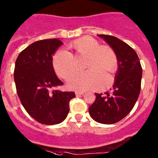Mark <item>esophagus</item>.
<instances>
[{
    "mask_svg": "<svg viewBox=\"0 0 158 158\" xmlns=\"http://www.w3.org/2000/svg\"><path fill=\"white\" fill-rule=\"evenodd\" d=\"M84 94V92H83V91H76V92H75V95L77 96H80V95H83V94Z\"/></svg>",
    "mask_w": 158,
    "mask_h": 158,
    "instance_id": "esophagus-1",
    "label": "esophagus"
}]
</instances>
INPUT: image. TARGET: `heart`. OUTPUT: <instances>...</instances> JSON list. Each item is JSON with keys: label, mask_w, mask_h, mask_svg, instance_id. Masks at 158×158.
Instances as JSON below:
<instances>
[{"label": "heart", "mask_w": 158, "mask_h": 158, "mask_svg": "<svg viewBox=\"0 0 158 158\" xmlns=\"http://www.w3.org/2000/svg\"><path fill=\"white\" fill-rule=\"evenodd\" d=\"M68 48L76 56H86L85 68L88 70L73 74L67 81V86L71 90H84L95 88L98 91H104L113 83L112 78L106 82L102 75L117 71L118 56L112 48L99 46L95 39L90 36H83L72 41ZM52 64L56 74L61 78L67 79L75 70V61L73 55L68 52L60 50L52 57Z\"/></svg>", "instance_id": "obj_1"}]
</instances>
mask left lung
Segmentation results:
<instances>
[{"instance_id": "1", "label": "left lung", "mask_w": 158, "mask_h": 158, "mask_svg": "<svg viewBox=\"0 0 158 158\" xmlns=\"http://www.w3.org/2000/svg\"><path fill=\"white\" fill-rule=\"evenodd\" d=\"M114 50L118 56V71L111 93H95L96 99L89 106V114L97 123L113 124L131 111L141 90L142 68L136 52L115 36L98 35Z\"/></svg>"}]
</instances>
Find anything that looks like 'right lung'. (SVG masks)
<instances>
[{
  "instance_id": "1",
  "label": "right lung",
  "mask_w": 158,
  "mask_h": 158,
  "mask_svg": "<svg viewBox=\"0 0 158 158\" xmlns=\"http://www.w3.org/2000/svg\"><path fill=\"white\" fill-rule=\"evenodd\" d=\"M63 42L49 39L34 42L23 50L15 63L14 81L22 105L41 124L62 123L69 113L75 92L53 90L63 85L52 65V56Z\"/></svg>"
}]
</instances>
